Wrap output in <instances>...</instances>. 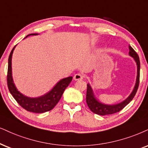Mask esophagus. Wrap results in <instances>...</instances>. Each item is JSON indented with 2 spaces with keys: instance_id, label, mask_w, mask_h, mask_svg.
Returning a JSON list of instances; mask_svg holds the SVG:
<instances>
[{
  "instance_id": "34e87169",
  "label": "esophagus",
  "mask_w": 148,
  "mask_h": 148,
  "mask_svg": "<svg viewBox=\"0 0 148 148\" xmlns=\"http://www.w3.org/2000/svg\"><path fill=\"white\" fill-rule=\"evenodd\" d=\"M84 75L82 74H81V73H77V74H75L74 75V77H73V78H74V79L75 80V81H77V80H82V79H84Z\"/></svg>"
}]
</instances>
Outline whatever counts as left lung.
I'll list each match as a JSON object with an SVG mask.
<instances>
[{
  "label": "left lung",
  "mask_w": 148,
  "mask_h": 148,
  "mask_svg": "<svg viewBox=\"0 0 148 148\" xmlns=\"http://www.w3.org/2000/svg\"><path fill=\"white\" fill-rule=\"evenodd\" d=\"M129 55H130L131 57L133 58V59L134 60L136 64V66H137V75H136V83L131 94L127 97L124 101H121V103L113 105L105 104V103L100 102L99 100L97 99L93 93V90L91 88L90 85L88 84H87L86 98V103L88 108L92 112L95 113L97 114H99V115H106V114H114V113L118 112L120 110H121L134 98V95H136V91H137L138 85H139L140 61L137 53L130 45H129Z\"/></svg>",
  "instance_id": "left-lung-1"
}]
</instances>
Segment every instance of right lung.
<instances>
[{"label": "right lung", "mask_w": 148, "mask_h": 148, "mask_svg": "<svg viewBox=\"0 0 148 148\" xmlns=\"http://www.w3.org/2000/svg\"><path fill=\"white\" fill-rule=\"evenodd\" d=\"M38 34H31L27 36H36ZM16 46L10 53L8 60V71H7V86L9 90L16 101L24 109L29 112L35 113H43L52 110L61 99L64 91L72 81L73 77H68L60 80L51 90L42 96L38 97H29L22 94L16 88L12 77V58Z\"/></svg>", "instance_id": "1"}]
</instances>
